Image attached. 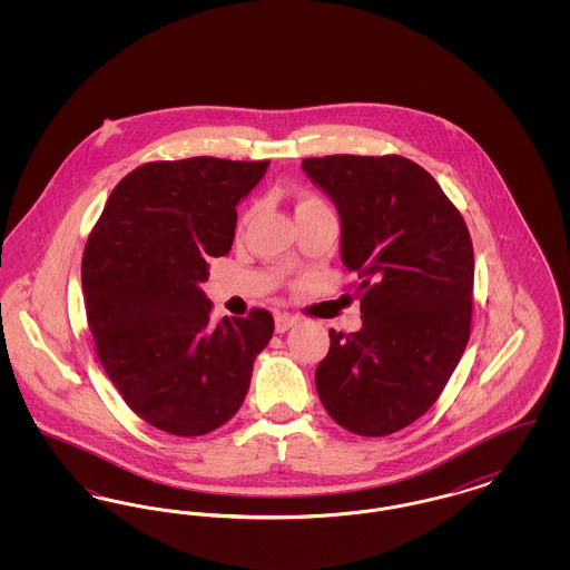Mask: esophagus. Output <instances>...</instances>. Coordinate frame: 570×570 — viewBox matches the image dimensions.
Segmentation results:
<instances>
[{"mask_svg": "<svg viewBox=\"0 0 570 570\" xmlns=\"http://www.w3.org/2000/svg\"><path fill=\"white\" fill-rule=\"evenodd\" d=\"M293 325H297V316H293V314H288V312L275 314V331H277V333H286Z\"/></svg>", "mask_w": 570, "mask_h": 570, "instance_id": "obj_1", "label": "esophagus"}]
</instances>
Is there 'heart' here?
Instances as JSON below:
<instances>
[{
  "label": "heart",
  "mask_w": 570,
  "mask_h": 570,
  "mask_svg": "<svg viewBox=\"0 0 570 570\" xmlns=\"http://www.w3.org/2000/svg\"><path fill=\"white\" fill-rule=\"evenodd\" d=\"M316 203H323V200H321V198H316V196H309V194H307V196H303V198L298 200L297 207H303V205H316Z\"/></svg>",
  "instance_id": "1"
}]
</instances>
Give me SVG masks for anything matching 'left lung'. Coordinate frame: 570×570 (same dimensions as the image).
<instances>
[{
    "mask_svg": "<svg viewBox=\"0 0 570 570\" xmlns=\"http://www.w3.org/2000/svg\"><path fill=\"white\" fill-rule=\"evenodd\" d=\"M333 200L363 326L328 331L316 367L326 412L358 435L400 432L434 406L470 337L474 249L455 205L402 156L305 158Z\"/></svg>",
    "mask_w": 570,
    "mask_h": 570,
    "instance_id": "8db88e82",
    "label": "left lung"
}]
</instances>
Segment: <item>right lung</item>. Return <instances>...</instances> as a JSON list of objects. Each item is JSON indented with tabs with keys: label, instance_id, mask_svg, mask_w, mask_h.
Returning <instances> with one entry per match:
<instances>
[{
	"label": "right lung",
	"instance_id": "obj_1",
	"mask_svg": "<svg viewBox=\"0 0 570 570\" xmlns=\"http://www.w3.org/2000/svg\"><path fill=\"white\" fill-rule=\"evenodd\" d=\"M269 163H149L110 191L82 254L96 353L124 402L173 435L209 434L244 404L273 316L212 323L200 291L209 258L230 252L237 205Z\"/></svg>",
	"mask_w": 570,
	"mask_h": 570
}]
</instances>
